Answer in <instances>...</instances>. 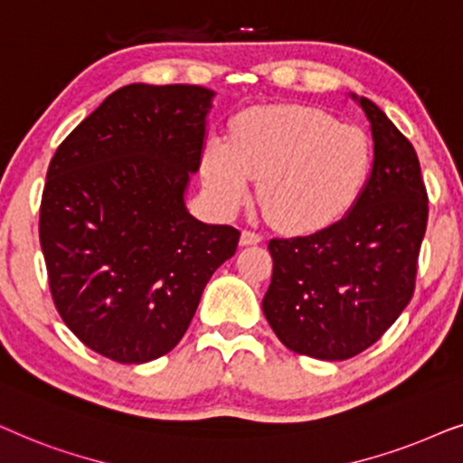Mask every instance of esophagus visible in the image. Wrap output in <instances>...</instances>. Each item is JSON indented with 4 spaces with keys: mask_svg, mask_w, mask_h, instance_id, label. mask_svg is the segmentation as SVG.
<instances>
[{
    "mask_svg": "<svg viewBox=\"0 0 463 463\" xmlns=\"http://www.w3.org/2000/svg\"><path fill=\"white\" fill-rule=\"evenodd\" d=\"M262 241V237L258 235V232H254V231H243L241 232V239H239V243L241 245H256V243H260Z\"/></svg>",
    "mask_w": 463,
    "mask_h": 463,
    "instance_id": "obj_1",
    "label": "esophagus"
}]
</instances>
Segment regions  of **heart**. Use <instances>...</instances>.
<instances>
[{"label": "heart", "instance_id": "heart-1", "mask_svg": "<svg viewBox=\"0 0 463 463\" xmlns=\"http://www.w3.org/2000/svg\"><path fill=\"white\" fill-rule=\"evenodd\" d=\"M373 167L366 131L307 106L243 114L231 141L209 139L201 160L220 207L241 205L258 180L264 215L289 232H316L343 220L364 194Z\"/></svg>", "mask_w": 463, "mask_h": 463}]
</instances>
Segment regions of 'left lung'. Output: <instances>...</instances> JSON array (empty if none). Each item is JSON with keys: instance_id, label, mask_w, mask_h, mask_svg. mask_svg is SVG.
Returning a JSON list of instances; mask_svg holds the SVG:
<instances>
[{"instance_id": "obj_1", "label": "left lung", "mask_w": 463, "mask_h": 463, "mask_svg": "<svg viewBox=\"0 0 463 463\" xmlns=\"http://www.w3.org/2000/svg\"><path fill=\"white\" fill-rule=\"evenodd\" d=\"M374 167L357 205L309 237L270 239L262 311L294 354L349 360L377 343L415 292L428 193L415 147L371 99Z\"/></svg>"}]
</instances>
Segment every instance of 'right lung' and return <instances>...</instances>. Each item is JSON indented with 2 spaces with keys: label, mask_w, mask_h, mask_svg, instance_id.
Returning a JSON list of instances; mask_svg holds the SVG:
<instances>
[{
  "label": "right lung",
  "mask_w": 463,
  "mask_h": 463,
  "mask_svg": "<svg viewBox=\"0 0 463 463\" xmlns=\"http://www.w3.org/2000/svg\"><path fill=\"white\" fill-rule=\"evenodd\" d=\"M213 90L128 84L57 147L40 245L59 316L97 354L144 364L188 330L241 232L203 224L184 193L201 165Z\"/></svg>",
  "instance_id": "add662e5"
}]
</instances>
